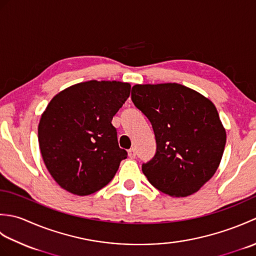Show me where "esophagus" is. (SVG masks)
I'll return each instance as SVG.
<instances>
[{
	"label": "esophagus",
	"mask_w": 256,
	"mask_h": 256,
	"mask_svg": "<svg viewBox=\"0 0 256 256\" xmlns=\"http://www.w3.org/2000/svg\"><path fill=\"white\" fill-rule=\"evenodd\" d=\"M128 154L130 158H135V156H136V152H135L134 148H132L128 150Z\"/></svg>",
	"instance_id": "1"
}]
</instances>
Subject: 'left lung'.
<instances>
[{
  "mask_svg": "<svg viewBox=\"0 0 256 256\" xmlns=\"http://www.w3.org/2000/svg\"><path fill=\"white\" fill-rule=\"evenodd\" d=\"M132 101L155 133L156 154L142 166L146 178L170 197L197 192L218 170L226 142L216 106L176 82L135 84Z\"/></svg>",
  "mask_w": 256,
  "mask_h": 256,
  "instance_id": "left-lung-1",
  "label": "left lung"
}]
</instances>
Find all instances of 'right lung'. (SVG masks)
<instances>
[{
  "label": "right lung",
  "instance_id": "add662e5",
  "mask_svg": "<svg viewBox=\"0 0 256 256\" xmlns=\"http://www.w3.org/2000/svg\"><path fill=\"white\" fill-rule=\"evenodd\" d=\"M131 84L89 80L58 92L38 124L46 168L59 186L88 196L112 180L128 157L118 148L112 118L126 101Z\"/></svg>",
  "mask_w": 256,
  "mask_h": 256
}]
</instances>
